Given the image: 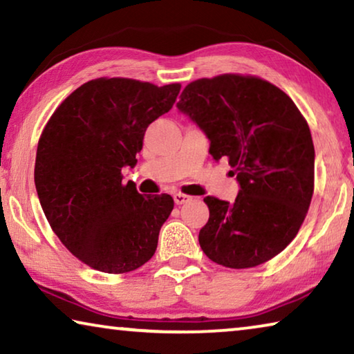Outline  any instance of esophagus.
<instances>
[{
    "instance_id": "esophagus-1",
    "label": "esophagus",
    "mask_w": 354,
    "mask_h": 354,
    "mask_svg": "<svg viewBox=\"0 0 354 354\" xmlns=\"http://www.w3.org/2000/svg\"><path fill=\"white\" fill-rule=\"evenodd\" d=\"M173 198H175L176 205H185V203H189L192 200V196L184 195V194H175V196H173Z\"/></svg>"
}]
</instances>
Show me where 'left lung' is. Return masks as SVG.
Returning a JSON list of instances; mask_svg holds the SVG:
<instances>
[{
  "label": "left lung",
  "mask_w": 354,
  "mask_h": 354,
  "mask_svg": "<svg viewBox=\"0 0 354 354\" xmlns=\"http://www.w3.org/2000/svg\"><path fill=\"white\" fill-rule=\"evenodd\" d=\"M178 111L209 139L215 160L230 159L236 200L206 196L200 247L230 268H250L281 253L301 226L314 194L315 151L295 103L254 76L221 75L184 88Z\"/></svg>",
  "instance_id": "left-lung-1"
}]
</instances>
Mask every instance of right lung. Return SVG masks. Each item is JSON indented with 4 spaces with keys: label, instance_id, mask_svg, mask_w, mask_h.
Returning <instances> with one entry per match:
<instances>
[{
    "label": "right lung",
    "instance_id": "1",
    "mask_svg": "<svg viewBox=\"0 0 354 354\" xmlns=\"http://www.w3.org/2000/svg\"><path fill=\"white\" fill-rule=\"evenodd\" d=\"M181 86L127 77L82 84L40 136L34 181L48 223L77 259L127 273L151 259L173 209L170 195L143 196L122 183L147 128L175 104Z\"/></svg>",
    "mask_w": 354,
    "mask_h": 354
}]
</instances>
